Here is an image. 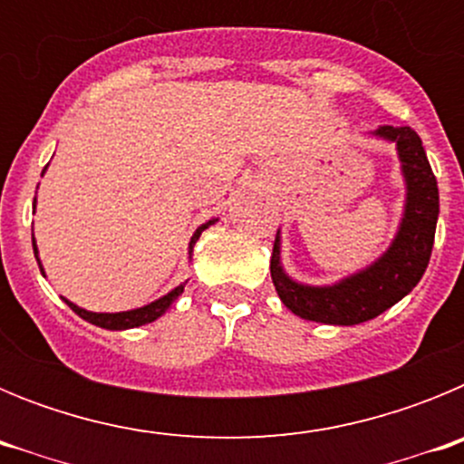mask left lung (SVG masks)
<instances>
[{
	"label": "left lung",
	"mask_w": 464,
	"mask_h": 464,
	"mask_svg": "<svg viewBox=\"0 0 464 464\" xmlns=\"http://www.w3.org/2000/svg\"><path fill=\"white\" fill-rule=\"evenodd\" d=\"M374 137L392 141L407 183V204L391 248L376 262L334 285H304L283 272L281 237L272 251V281L278 297L295 315L327 325H358L397 304L428 269L434 229L440 218V188L425 155L423 141L411 127L381 125Z\"/></svg>",
	"instance_id": "left-lung-1"
}]
</instances>
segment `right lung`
I'll return each mask as SVG.
<instances>
[{"label":"right lung","instance_id":"right-lung-1","mask_svg":"<svg viewBox=\"0 0 464 464\" xmlns=\"http://www.w3.org/2000/svg\"><path fill=\"white\" fill-rule=\"evenodd\" d=\"M34 204H36V199H34ZM211 223H216V220H208L207 225L197 227V232L192 235V239H190V253H192V246H195V241L199 239V235H202L204 229H207ZM32 246H34V256H36V262H39V251H36L34 237H32ZM39 269H41V274H44L41 262H39ZM183 288H186V283H181L179 288H174L171 293H167L165 297H160V299H155V302H150V304L141 306V309L121 311V314H94V311L81 309V306H76L73 302H69V299H64V302H67V304L72 306V311H76V314H79L83 321L92 323V325L104 327V330H130V327H139V325H146V323L158 321L160 315L165 314V311L174 304L176 299H179V295L183 293Z\"/></svg>","mask_w":464,"mask_h":464}]
</instances>
